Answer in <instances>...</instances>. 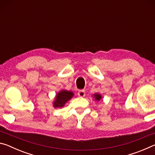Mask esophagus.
Wrapping results in <instances>:
<instances>
[{
	"mask_svg": "<svg viewBox=\"0 0 155 155\" xmlns=\"http://www.w3.org/2000/svg\"><path fill=\"white\" fill-rule=\"evenodd\" d=\"M78 96L80 97H84L85 96V90H80L78 92Z\"/></svg>",
	"mask_w": 155,
	"mask_h": 155,
	"instance_id": "obj_1",
	"label": "esophagus"
}]
</instances>
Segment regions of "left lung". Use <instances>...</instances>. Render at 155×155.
<instances>
[{"mask_svg": "<svg viewBox=\"0 0 155 155\" xmlns=\"http://www.w3.org/2000/svg\"><path fill=\"white\" fill-rule=\"evenodd\" d=\"M94 98H95L96 101H99L100 100H101V99L102 98V96H101V94H98V93L94 94Z\"/></svg>", "mask_w": 155, "mask_h": 155, "instance_id": "left-lung-1", "label": "left lung"}]
</instances>
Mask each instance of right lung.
Here are the masks:
<instances>
[{"mask_svg":"<svg viewBox=\"0 0 155 155\" xmlns=\"http://www.w3.org/2000/svg\"><path fill=\"white\" fill-rule=\"evenodd\" d=\"M73 96H74V94L71 91H60L57 94L55 99H54V101L53 103L54 107V108H57V107L61 108V107H63L68 101H70L72 98Z\"/></svg>","mask_w":155,"mask_h":155,"instance_id":"1","label":"right lung"}]
</instances>
